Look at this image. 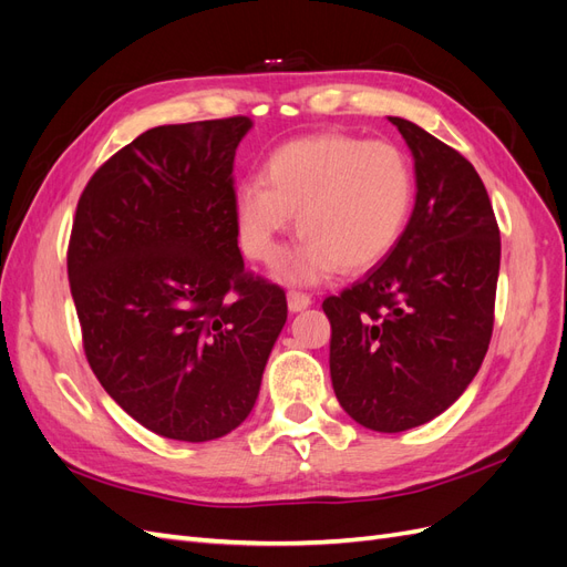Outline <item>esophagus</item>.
Listing matches in <instances>:
<instances>
[{"label":"esophagus","mask_w":567,"mask_h":567,"mask_svg":"<svg viewBox=\"0 0 567 567\" xmlns=\"http://www.w3.org/2000/svg\"><path fill=\"white\" fill-rule=\"evenodd\" d=\"M312 305V298L307 293H300V290H288V310L290 312H302Z\"/></svg>","instance_id":"esophagus-1"}]
</instances>
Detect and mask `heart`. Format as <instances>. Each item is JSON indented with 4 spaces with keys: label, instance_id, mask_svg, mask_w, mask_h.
<instances>
[{
    "label": "heart",
    "instance_id": "obj_1",
    "mask_svg": "<svg viewBox=\"0 0 567 567\" xmlns=\"http://www.w3.org/2000/svg\"><path fill=\"white\" fill-rule=\"evenodd\" d=\"M416 198L406 153L390 142L323 132L269 153L265 179L236 188L238 241L250 260L271 262L298 213L300 241L277 262L288 284H319L379 265L402 238Z\"/></svg>",
    "mask_w": 567,
    "mask_h": 567
}]
</instances>
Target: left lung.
Listing matches in <instances>:
<instances>
[{
    "mask_svg": "<svg viewBox=\"0 0 567 567\" xmlns=\"http://www.w3.org/2000/svg\"><path fill=\"white\" fill-rule=\"evenodd\" d=\"M388 120L414 156V213L385 260L321 307L340 406L369 431L402 433L450 409L483 364L502 241L475 167L409 120Z\"/></svg>",
    "mask_w": 567,
    "mask_h": 567,
    "instance_id": "left-lung-1",
    "label": "left lung"
}]
</instances>
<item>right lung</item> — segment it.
<instances>
[{
	"label": "right lung",
	"instance_id": "1",
	"mask_svg": "<svg viewBox=\"0 0 567 567\" xmlns=\"http://www.w3.org/2000/svg\"><path fill=\"white\" fill-rule=\"evenodd\" d=\"M236 115L136 136L84 186L68 281L87 362L151 433L208 442L255 406L286 317V293L244 267Z\"/></svg>",
	"mask_w": 567,
	"mask_h": 567
}]
</instances>
